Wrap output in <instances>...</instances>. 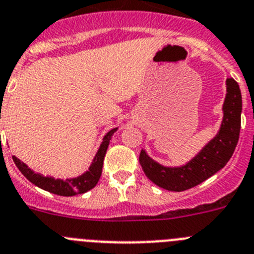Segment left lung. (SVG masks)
Returning <instances> with one entry per match:
<instances>
[{
	"mask_svg": "<svg viewBox=\"0 0 254 254\" xmlns=\"http://www.w3.org/2000/svg\"><path fill=\"white\" fill-rule=\"evenodd\" d=\"M219 132L194 159L181 167H166L153 161L146 151L139 153V164L148 179L162 189L184 191L205 181L227 165L239 139L242 94L233 78L227 79V95L223 104Z\"/></svg>",
	"mask_w": 254,
	"mask_h": 254,
	"instance_id": "obj_1",
	"label": "left lung"
}]
</instances>
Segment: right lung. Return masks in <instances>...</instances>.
Masks as SVG:
<instances>
[{"mask_svg": "<svg viewBox=\"0 0 254 254\" xmlns=\"http://www.w3.org/2000/svg\"><path fill=\"white\" fill-rule=\"evenodd\" d=\"M117 131V128H113L104 136L103 142H102L101 147H99L98 152L95 155L94 160H93L92 165H90L89 170L83 175L78 176V178L66 179V180H62V179H54L49 178V176H43L40 174L34 173L31 169L27 167L26 164L12 156L13 162L16 164L17 169L20 170L22 175L31 181L34 185L39 186L40 189L46 190L53 194L60 195V196H73V195L84 194L88 190L93 189L97 183L99 181V178L102 175V167H103L104 156H106L107 148L109 145V139H111L112 134Z\"/></svg>", "mask_w": 254, "mask_h": 254, "instance_id": "obj_1", "label": "right lung"}]
</instances>
